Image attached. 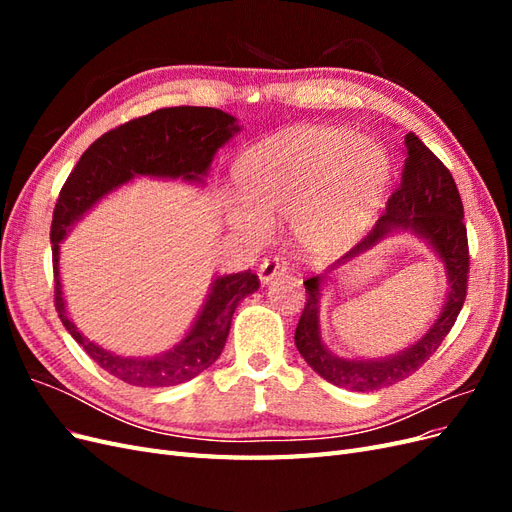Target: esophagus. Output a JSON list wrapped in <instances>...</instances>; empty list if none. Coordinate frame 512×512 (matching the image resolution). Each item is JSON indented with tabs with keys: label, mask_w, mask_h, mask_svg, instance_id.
I'll return each instance as SVG.
<instances>
[{
	"label": "esophagus",
	"mask_w": 512,
	"mask_h": 512,
	"mask_svg": "<svg viewBox=\"0 0 512 512\" xmlns=\"http://www.w3.org/2000/svg\"><path fill=\"white\" fill-rule=\"evenodd\" d=\"M286 269H288V262H286V258H280V256L265 258V260L260 262V267H258L260 282H262V284H269V282L273 280V277L282 275Z\"/></svg>",
	"instance_id": "1"
}]
</instances>
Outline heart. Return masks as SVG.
I'll use <instances>...</instances> for the list:
<instances>
[{"label": "heart", "mask_w": 512, "mask_h": 512, "mask_svg": "<svg viewBox=\"0 0 512 512\" xmlns=\"http://www.w3.org/2000/svg\"><path fill=\"white\" fill-rule=\"evenodd\" d=\"M389 158L374 138L331 126H292L245 151L235 166L243 198L226 205L232 228L256 241L292 218L309 258L342 252L374 218Z\"/></svg>", "instance_id": "b5f03b06"}]
</instances>
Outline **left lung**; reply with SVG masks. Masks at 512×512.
Instances as JSON below:
<instances>
[{
    "mask_svg": "<svg viewBox=\"0 0 512 512\" xmlns=\"http://www.w3.org/2000/svg\"><path fill=\"white\" fill-rule=\"evenodd\" d=\"M406 149L408 156L404 173H401L397 190L386 203V211L380 215L369 235L359 245H354L342 260H337L329 271L371 250L391 232L410 230L416 237L425 239L442 258L448 275V294L438 320L416 344L393 356H386V359L354 361L331 354L320 337L318 297L324 275H314L305 280L307 299L297 331H294V344L318 376L348 391L371 393L412 376L440 348L442 339L453 329L463 301H466L470 250L455 179L451 170L433 156V151L414 132L406 134Z\"/></svg>",
    "mask_w": 512,
    "mask_h": 512,
    "instance_id": "left-lung-1",
    "label": "left lung"
}]
</instances>
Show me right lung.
<instances>
[{"label": "right lung", "instance_id": "1", "mask_svg": "<svg viewBox=\"0 0 512 512\" xmlns=\"http://www.w3.org/2000/svg\"><path fill=\"white\" fill-rule=\"evenodd\" d=\"M237 119L209 106H173L121 123L91 143L72 168L53 211L51 243L55 273V309L66 331L108 374L134 386H175L196 378L211 367L224 350L232 314L247 294L258 290L260 280L250 269L218 277L198 314L194 327L181 342L151 359H130L89 342L74 327L66 312L59 282V243L106 194L136 175L203 181L211 160L232 134Z\"/></svg>", "mask_w": 512, "mask_h": 512}]
</instances>
